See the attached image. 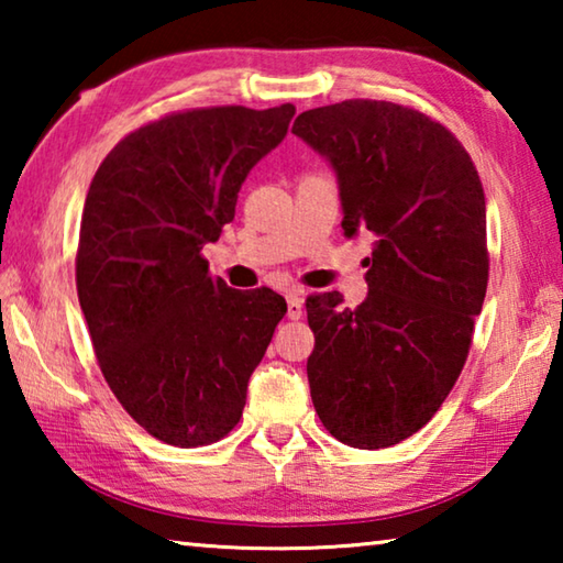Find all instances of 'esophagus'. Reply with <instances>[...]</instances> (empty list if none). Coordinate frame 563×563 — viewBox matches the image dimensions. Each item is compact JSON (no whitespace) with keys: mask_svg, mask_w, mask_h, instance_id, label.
<instances>
[{"mask_svg":"<svg viewBox=\"0 0 563 563\" xmlns=\"http://www.w3.org/2000/svg\"><path fill=\"white\" fill-rule=\"evenodd\" d=\"M288 318L300 320L302 318V298L300 292H288Z\"/></svg>","mask_w":563,"mask_h":563,"instance_id":"obj_1","label":"esophagus"}]
</instances>
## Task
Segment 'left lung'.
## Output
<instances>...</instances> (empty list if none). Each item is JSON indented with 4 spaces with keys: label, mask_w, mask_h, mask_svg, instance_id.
I'll list each match as a JSON object with an SVG mask.
<instances>
[{
    "label": "left lung",
    "mask_w": 563,
    "mask_h": 563,
    "mask_svg": "<svg viewBox=\"0 0 563 563\" xmlns=\"http://www.w3.org/2000/svg\"><path fill=\"white\" fill-rule=\"evenodd\" d=\"M292 133L338 176L342 231L375 235L367 298L310 295L308 383L325 430L383 450L430 422L470 355L489 280L487 206L464 146L415 109L350 99Z\"/></svg>",
    "instance_id": "1"
}]
</instances>
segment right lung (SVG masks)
Here are the masks:
<instances>
[{"mask_svg":"<svg viewBox=\"0 0 563 563\" xmlns=\"http://www.w3.org/2000/svg\"><path fill=\"white\" fill-rule=\"evenodd\" d=\"M292 103L170 113L101 161L81 213L76 290L121 407L174 446L233 430L247 379L288 305L233 290L201 255L235 218L238 190L288 133Z\"/></svg>","mask_w":563,"mask_h":563,"instance_id":"obj_1","label":"right lung"}]
</instances>
